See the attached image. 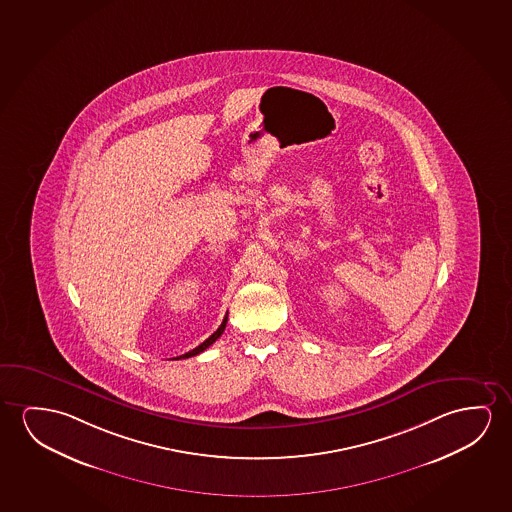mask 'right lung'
<instances>
[{
  "label": "right lung",
  "mask_w": 512,
  "mask_h": 512,
  "mask_svg": "<svg viewBox=\"0 0 512 512\" xmlns=\"http://www.w3.org/2000/svg\"><path fill=\"white\" fill-rule=\"evenodd\" d=\"M227 315H229V313H227ZM227 315H225V319H223L220 327L216 329L215 333L209 336L208 340L204 341V343H200L199 347H195V349L190 350V352H186L183 356L176 357V359H186V357L197 356L200 352H204V350L209 349V347H211V345H213V343L222 336L223 331H225V326H227Z\"/></svg>",
  "instance_id": "right-lung-1"
}]
</instances>
